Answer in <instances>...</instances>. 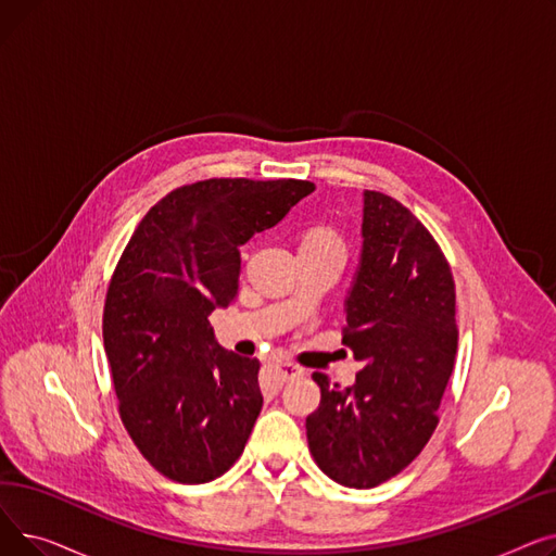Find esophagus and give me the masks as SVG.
<instances>
[{"label":"esophagus","mask_w":556,"mask_h":556,"mask_svg":"<svg viewBox=\"0 0 556 556\" xmlns=\"http://www.w3.org/2000/svg\"><path fill=\"white\" fill-rule=\"evenodd\" d=\"M273 371L279 376V381H295V378L304 376V369L298 367L295 363H277L273 365Z\"/></svg>","instance_id":"34e87169"}]
</instances>
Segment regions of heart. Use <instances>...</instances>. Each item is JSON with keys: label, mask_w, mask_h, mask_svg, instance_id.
<instances>
[{"label": "heart", "mask_w": 556, "mask_h": 556, "mask_svg": "<svg viewBox=\"0 0 556 556\" xmlns=\"http://www.w3.org/2000/svg\"><path fill=\"white\" fill-rule=\"evenodd\" d=\"M304 243H336V245H340L338 237H336L333 231H329V229H313V231H308Z\"/></svg>", "instance_id": "heart-1"}]
</instances>
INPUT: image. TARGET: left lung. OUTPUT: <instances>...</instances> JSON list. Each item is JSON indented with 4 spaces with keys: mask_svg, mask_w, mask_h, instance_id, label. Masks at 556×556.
<instances>
[{
    "mask_svg": "<svg viewBox=\"0 0 556 556\" xmlns=\"http://www.w3.org/2000/svg\"><path fill=\"white\" fill-rule=\"evenodd\" d=\"M361 261L346 290L342 342L363 363L352 388L313 374L323 399L306 417L308 448L331 480L371 489L401 473L437 428L457 354L455 283L413 212L363 191Z\"/></svg>",
    "mask_w": 556,
    "mask_h": 556,
    "instance_id": "left-lung-1",
    "label": "left lung"
}]
</instances>
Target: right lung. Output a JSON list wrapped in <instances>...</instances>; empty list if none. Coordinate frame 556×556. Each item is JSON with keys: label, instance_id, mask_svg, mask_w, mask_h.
Masks as SVG:
<instances>
[{"label": "right lung", "instance_id": "1", "mask_svg": "<svg viewBox=\"0 0 556 556\" xmlns=\"http://www.w3.org/2000/svg\"><path fill=\"white\" fill-rule=\"evenodd\" d=\"M315 191L306 180L187 185L141 218L112 275L103 344L122 421L139 453L182 484L237 462L261 413L258 361L210 325L237 298L241 252Z\"/></svg>", "mask_w": 556, "mask_h": 556}]
</instances>
